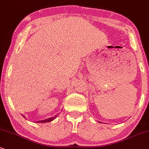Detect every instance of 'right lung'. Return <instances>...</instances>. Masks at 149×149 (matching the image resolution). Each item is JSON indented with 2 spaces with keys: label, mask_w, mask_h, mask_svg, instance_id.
Masks as SVG:
<instances>
[{
  "label": "right lung",
  "mask_w": 149,
  "mask_h": 149,
  "mask_svg": "<svg viewBox=\"0 0 149 149\" xmlns=\"http://www.w3.org/2000/svg\"><path fill=\"white\" fill-rule=\"evenodd\" d=\"M57 114L56 115V116L52 117V118H47V119H45V120H40V121H37L36 122L37 123H45V122H52V120H54V119H56V118H57ZM22 116L24 117V118H25L23 115H22Z\"/></svg>",
  "instance_id": "add662e5"
}]
</instances>
